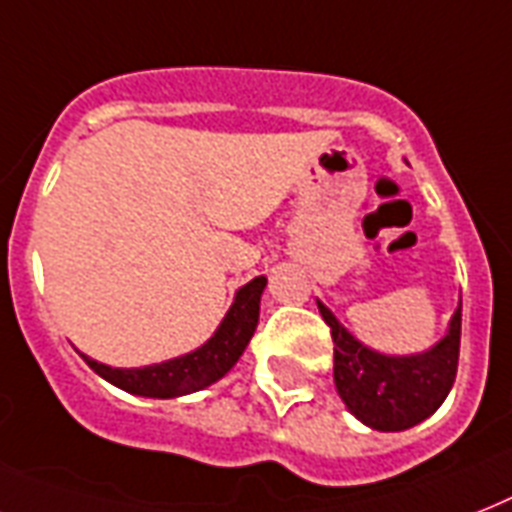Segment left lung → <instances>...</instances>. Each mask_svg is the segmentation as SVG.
Segmentation results:
<instances>
[{"instance_id":"obj_1","label":"left lung","mask_w":512,"mask_h":512,"mask_svg":"<svg viewBox=\"0 0 512 512\" xmlns=\"http://www.w3.org/2000/svg\"><path fill=\"white\" fill-rule=\"evenodd\" d=\"M334 339V384L355 418L376 431H405L426 421L450 394L458 376L460 310L434 350L413 357H386L368 350L339 326L318 302Z\"/></svg>"}]
</instances>
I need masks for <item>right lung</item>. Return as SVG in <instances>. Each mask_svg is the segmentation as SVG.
Wrapping results in <instances>:
<instances>
[{"label": "right lung", "instance_id": "add662e5", "mask_svg": "<svg viewBox=\"0 0 512 512\" xmlns=\"http://www.w3.org/2000/svg\"><path fill=\"white\" fill-rule=\"evenodd\" d=\"M263 289L265 276L252 278L247 286H242L236 292L234 305L226 313L213 339L184 357H176V360H168V363L160 365H147V368H131V371L110 368V365L97 363V360H91L86 355H83V360L89 363L91 371H97L110 384L120 386V389H126L131 394H141V397L168 400V397L199 392V389H205V386L215 384L218 378L226 376L236 365V360L242 357L244 347H247L257 328Z\"/></svg>", "mask_w": 512, "mask_h": 512}]
</instances>
